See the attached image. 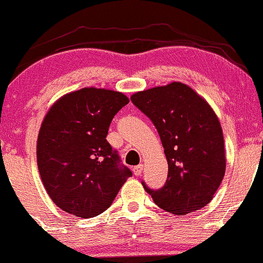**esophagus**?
Wrapping results in <instances>:
<instances>
[{
	"mask_svg": "<svg viewBox=\"0 0 263 263\" xmlns=\"http://www.w3.org/2000/svg\"><path fill=\"white\" fill-rule=\"evenodd\" d=\"M142 170H143V165L135 166V167H134V174H135V176H141Z\"/></svg>",
	"mask_w": 263,
	"mask_h": 263,
	"instance_id": "1",
	"label": "esophagus"
}]
</instances>
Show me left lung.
<instances>
[{"label": "left lung", "mask_w": 263, "mask_h": 263, "mask_svg": "<svg viewBox=\"0 0 263 263\" xmlns=\"http://www.w3.org/2000/svg\"><path fill=\"white\" fill-rule=\"evenodd\" d=\"M131 101L151 119L167 159L165 184L144 189L162 210L187 215L212 200L226 171L221 124L212 108L194 89L181 82L145 89Z\"/></svg>", "instance_id": "1"}]
</instances>
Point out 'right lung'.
Instances as JSON below:
<instances>
[{
  "instance_id": "obj_1",
  "label": "right lung",
  "mask_w": 263,
  "mask_h": 263,
  "mask_svg": "<svg viewBox=\"0 0 263 263\" xmlns=\"http://www.w3.org/2000/svg\"><path fill=\"white\" fill-rule=\"evenodd\" d=\"M128 102L121 92L81 88L59 98L46 114L37 166L48 195L63 211L84 218L102 214L132 176L105 139L112 118Z\"/></svg>"
}]
</instances>
